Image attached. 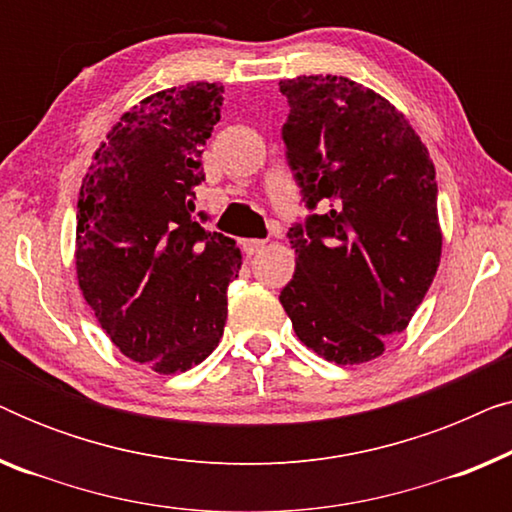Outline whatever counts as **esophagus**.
Returning <instances> with one entry per match:
<instances>
[{
  "mask_svg": "<svg viewBox=\"0 0 512 512\" xmlns=\"http://www.w3.org/2000/svg\"><path fill=\"white\" fill-rule=\"evenodd\" d=\"M263 247H265V240H242L244 254H249V256L258 254V251H261Z\"/></svg>",
  "mask_w": 512,
  "mask_h": 512,
  "instance_id": "esophagus-1",
  "label": "esophagus"
}]
</instances>
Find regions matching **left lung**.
Listing matches in <instances>:
<instances>
[{
    "mask_svg": "<svg viewBox=\"0 0 512 512\" xmlns=\"http://www.w3.org/2000/svg\"><path fill=\"white\" fill-rule=\"evenodd\" d=\"M279 90L291 107L286 163L310 209L289 228L296 272L279 303L312 352L366 363L405 331L436 277V170L401 111L361 83L298 76Z\"/></svg>",
    "mask_w": 512,
    "mask_h": 512,
    "instance_id": "obj_1",
    "label": "left lung"
}]
</instances>
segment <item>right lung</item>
<instances>
[{"label":"right lung","mask_w":512,"mask_h":512,"mask_svg":"<svg viewBox=\"0 0 512 512\" xmlns=\"http://www.w3.org/2000/svg\"><path fill=\"white\" fill-rule=\"evenodd\" d=\"M221 93L202 81L146 97L111 128L79 193L83 298L128 359L163 375L214 352L242 265L235 240L193 216Z\"/></svg>","instance_id":"add662e5"}]
</instances>
